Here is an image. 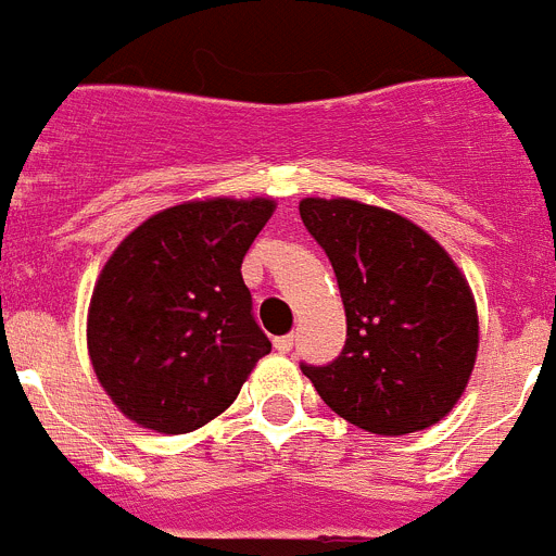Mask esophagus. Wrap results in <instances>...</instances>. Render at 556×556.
Returning a JSON list of instances; mask_svg holds the SVG:
<instances>
[{"mask_svg": "<svg viewBox=\"0 0 556 556\" xmlns=\"http://www.w3.org/2000/svg\"><path fill=\"white\" fill-rule=\"evenodd\" d=\"M294 345V337L292 333H283V337H275V351L278 353H289Z\"/></svg>", "mask_w": 556, "mask_h": 556, "instance_id": "obj_1", "label": "esophagus"}]
</instances>
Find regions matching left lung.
<instances>
[{
	"instance_id": "left-lung-1",
	"label": "left lung",
	"mask_w": 556,
	"mask_h": 556,
	"mask_svg": "<svg viewBox=\"0 0 556 556\" xmlns=\"http://www.w3.org/2000/svg\"><path fill=\"white\" fill-rule=\"evenodd\" d=\"M345 303V348L303 376L348 424L412 434L451 412L479 348L473 294L440 244L392 211L356 200L301 203Z\"/></svg>"
}]
</instances>
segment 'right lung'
<instances>
[{"mask_svg": "<svg viewBox=\"0 0 556 556\" xmlns=\"http://www.w3.org/2000/svg\"><path fill=\"white\" fill-rule=\"evenodd\" d=\"M273 200L166 208L108 258L88 308V353L113 404L164 434L223 415L273 342L253 317L242 258Z\"/></svg>", "mask_w": 556, "mask_h": 556, "instance_id": "obj_1", "label": "right lung"}]
</instances>
